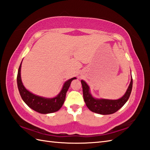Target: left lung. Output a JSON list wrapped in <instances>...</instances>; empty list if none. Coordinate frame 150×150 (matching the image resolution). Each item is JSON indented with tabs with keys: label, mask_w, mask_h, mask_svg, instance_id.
I'll return each mask as SVG.
<instances>
[{
	"label": "left lung",
	"mask_w": 150,
	"mask_h": 150,
	"mask_svg": "<svg viewBox=\"0 0 150 150\" xmlns=\"http://www.w3.org/2000/svg\"><path fill=\"white\" fill-rule=\"evenodd\" d=\"M82 91H83L84 100L88 109L94 113L101 115H110L115 113L122 108L128 101L131 94L133 80L131 81L129 86L127 89L125 94L117 100L105 99V98H97L93 97L90 92V86L84 81L81 80Z\"/></svg>",
	"instance_id": "8db88e82"
}]
</instances>
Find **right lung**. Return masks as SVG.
<instances>
[{"mask_svg": "<svg viewBox=\"0 0 150 150\" xmlns=\"http://www.w3.org/2000/svg\"><path fill=\"white\" fill-rule=\"evenodd\" d=\"M22 62L18 70L17 81L19 93H20L22 100L30 108L38 113L47 114L59 111L64 103L66 93L68 90L71 81L77 78L73 77L66 81L63 85L62 90L56 97L53 98L40 97L31 93L26 89L22 84L21 75Z\"/></svg>", "mask_w": 150, "mask_h": 150, "instance_id": "add662e5", "label": "right lung"}]
</instances>
